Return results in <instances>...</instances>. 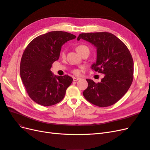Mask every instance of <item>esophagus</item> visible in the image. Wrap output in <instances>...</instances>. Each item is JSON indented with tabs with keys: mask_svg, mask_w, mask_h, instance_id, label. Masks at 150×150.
Returning a JSON list of instances; mask_svg holds the SVG:
<instances>
[{
	"mask_svg": "<svg viewBox=\"0 0 150 150\" xmlns=\"http://www.w3.org/2000/svg\"><path fill=\"white\" fill-rule=\"evenodd\" d=\"M80 79H81V78H73V81H77L80 80Z\"/></svg>",
	"mask_w": 150,
	"mask_h": 150,
	"instance_id": "esophagus-1",
	"label": "esophagus"
}]
</instances>
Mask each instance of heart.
<instances>
[{
  "mask_svg": "<svg viewBox=\"0 0 150 150\" xmlns=\"http://www.w3.org/2000/svg\"><path fill=\"white\" fill-rule=\"evenodd\" d=\"M76 49L77 52H78L79 54H80L81 55L84 51H86V50H89L88 47L84 46V45H79V46L76 47ZM61 56L63 57H65V52L64 51H62L61 52ZM72 72H73L74 74H78L79 73V72L78 69H73L72 70Z\"/></svg>",
  "mask_w": 150,
  "mask_h": 150,
  "instance_id": "heart-1",
  "label": "heart"
}]
</instances>
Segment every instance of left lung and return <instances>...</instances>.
<instances>
[{
  "label": "left lung",
  "instance_id": "obj_1",
  "mask_svg": "<svg viewBox=\"0 0 150 150\" xmlns=\"http://www.w3.org/2000/svg\"><path fill=\"white\" fill-rule=\"evenodd\" d=\"M80 39L97 48L96 62L92 69L104 74L100 83L86 79L88 86L83 96L99 107L112 105L124 96L133 80L134 63L127 46L114 34L106 32L80 34Z\"/></svg>",
  "mask_w": 150,
  "mask_h": 150
}]
</instances>
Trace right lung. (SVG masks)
<instances>
[{"label": "right lung", "mask_w": 150, "mask_h": 150, "mask_svg": "<svg viewBox=\"0 0 150 150\" xmlns=\"http://www.w3.org/2000/svg\"><path fill=\"white\" fill-rule=\"evenodd\" d=\"M76 36L52 31L38 36L26 47L20 64V74L29 96L40 105L49 106L61 101L72 82L71 77L54 76L51 71L59 59L61 47Z\"/></svg>", "instance_id": "obj_1"}]
</instances>
